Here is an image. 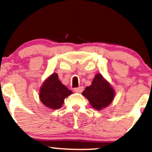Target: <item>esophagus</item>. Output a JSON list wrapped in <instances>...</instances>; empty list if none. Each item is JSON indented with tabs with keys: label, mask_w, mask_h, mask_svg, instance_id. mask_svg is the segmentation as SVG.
<instances>
[{
	"label": "esophagus",
	"mask_w": 152,
	"mask_h": 152,
	"mask_svg": "<svg viewBox=\"0 0 152 152\" xmlns=\"http://www.w3.org/2000/svg\"><path fill=\"white\" fill-rule=\"evenodd\" d=\"M83 91V86H79L78 88H75L74 91L76 93H81Z\"/></svg>",
	"instance_id": "esophagus-1"
}]
</instances>
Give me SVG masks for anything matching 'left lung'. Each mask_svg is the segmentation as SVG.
<instances>
[{
	"mask_svg": "<svg viewBox=\"0 0 152 152\" xmlns=\"http://www.w3.org/2000/svg\"><path fill=\"white\" fill-rule=\"evenodd\" d=\"M82 95L90 102L94 108L100 110L112 103L115 91L101 74L96 75L90 86L86 88Z\"/></svg>",
	"mask_w": 152,
	"mask_h": 152,
	"instance_id": "1",
	"label": "left lung"
}]
</instances>
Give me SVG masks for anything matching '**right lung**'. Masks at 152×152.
Masks as SVG:
<instances>
[{"label":"right lung","mask_w":152,"mask_h":152,"mask_svg":"<svg viewBox=\"0 0 152 152\" xmlns=\"http://www.w3.org/2000/svg\"><path fill=\"white\" fill-rule=\"evenodd\" d=\"M71 94L72 91L63 85L58 80V75L54 73L42 86L39 98L44 105L56 110L61 108L64 100Z\"/></svg>","instance_id":"1"}]
</instances>
